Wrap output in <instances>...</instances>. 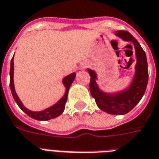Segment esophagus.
Returning a JSON list of instances; mask_svg holds the SVG:
<instances>
[{
  "label": "esophagus",
  "mask_w": 159,
  "mask_h": 159,
  "mask_svg": "<svg viewBox=\"0 0 159 159\" xmlns=\"http://www.w3.org/2000/svg\"><path fill=\"white\" fill-rule=\"evenodd\" d=\"M80 66H81V69H84L86 66H87V64H86V63H82V64L80 65Z\"/></svg>",
  "instance_id": "34e87169"
}]
</instances>
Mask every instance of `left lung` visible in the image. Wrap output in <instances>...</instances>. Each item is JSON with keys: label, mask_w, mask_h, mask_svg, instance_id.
<instances>
[{"label": "left lung", "mask_w": 159, "mask_h": 159, "mask_svg": "<svg viewBox=\"0 0 159 159\" xmlns=\"http://www.w3.org/2000/svg\"><path fill=\"white\" fill-rule=\"evenodd\" d=\"M115 35L125 41L132 42L134 45L137 63L131 84L124 90L116 93H104L97 84L96 73L90 69H88V72L91 77L89 83L91 95L95 99L97 106L108 114L122 115L132 110L143 98L147 88L148 71L146 54L138 40L125 30H118Z\"/></svg>", "instance_id": "obj_1"}]
</instances>
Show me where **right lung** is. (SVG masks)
Listing matches in <instances>:
<instances>
[{
    "label": "right lung",
    "mask_w": 159,
    "mask_h": 159,
    "mask_svg": "<svg viewBox=\"0 0 159 159\" xmlns=\"http://www.w3.org/2000/svg\"><path fill=\"white\" fill-rule=\"evenodd\" d=\"M75 73H72L69 75L66 76L63 79V84L66 87V93L64 94V96L59 100L53 106L48 108V109L42 110V111L34 112L31 110H29L26 109L25 107L23 105L21 101L20 100L19 97L17 96L16 90H15L14 86V81H13V75H14V62H13V58L11 59V70H10V88L11 90L12 96L14 98L15 101L18 104V106L20 108L22 111L25 112V114L36 120H40V121H46V120H50V119H55L56 117L60 116V114H62L64 110H65V107H66V103L67 101V97H68V93L71 84L73 83L74 80L75 78Z\"/></svg>",
    "instance_id": "1"
}]
</instances>
